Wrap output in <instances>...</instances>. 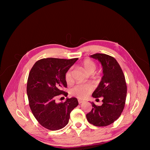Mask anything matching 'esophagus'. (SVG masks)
I'll return each mask as SVG.
<instances>
[{"instance_id":"34e87169","label":"esophagus","mask_w":150,"mask_h":150,"mask_svg":"<svg viewBox=\"0 0 150 150\" xmlns=\"http://www.w3.org/2000/svg\"><path fill=\"white\" fill-rule=\"evenodd\" d=\"M84 102V101H83V100H81V99H79V100H78V103H79V104L83 103Z\"/></svg>"}]
</instances>
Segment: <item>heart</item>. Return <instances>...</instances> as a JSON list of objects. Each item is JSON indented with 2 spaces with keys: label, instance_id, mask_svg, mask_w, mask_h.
Masks as SVG:
<instances>
[{
  "label": "heart",
  "instance_id": "b5f03b06",
  "mask_svg": "<svg viewBox=\"0 0 150 150\" xmlns=\"http://www.w3.org/2000/svg\"><path fill=\"white\" fill-rule=\"evenodd\" d=\"M84 71L88 74H93L96 69L95 63L90 59H86L82 63ZM71 70H68L65 74V79L67 83H70L72 80ZM93 89V86L91 84H76L70 90V93L75 97L80 99L84 98L90 93Z\"/></svg>",
  "mask_w": 150,
  "mask_h": 150
}]
</instances>
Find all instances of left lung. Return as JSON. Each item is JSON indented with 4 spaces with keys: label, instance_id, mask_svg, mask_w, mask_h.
I'll list each match as a JSON object with an SVG mask.
<instances>
[{
    "label": "left lung",
    "instance_id": "1",
    "mask_svg": "<svg viewBox=\"0 0 150 150\" xmlns=\"http://www.w3.org/2000/svg\"><path fill=\"white\" fill-rule=\"evenodd\" d=\"M90 57L98 60L103 67V76L92 96L103 97L101 106L91 102L93 109L86 115L89 122L96 126H106L119 118L125 107L127 86L125 75L114 57L105 54H95Z\"/></svg>",
    "mask_w": 150,
    "mask_h": 150
}]
</instances>
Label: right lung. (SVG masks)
<instances>
[{"label": "right lung", "instance_id": "1", "mask_svg": "<svg viewBox=\"0 0 150 150\" xmlns=\"http://www.w3.org/2000/svg\"><path fill=\"white\" fill-rule=\"evenodd\" d=\"M45 58L36 62L30 71L28 84L29 106L40 125L49 130L62 129L69 122L70 113L78 105L76 98H66L64 103H56L57 96L67 93L66 72L78 60Z\"/></svg>", "mask_w": 150, "mask_h": 150}]
</instances>
